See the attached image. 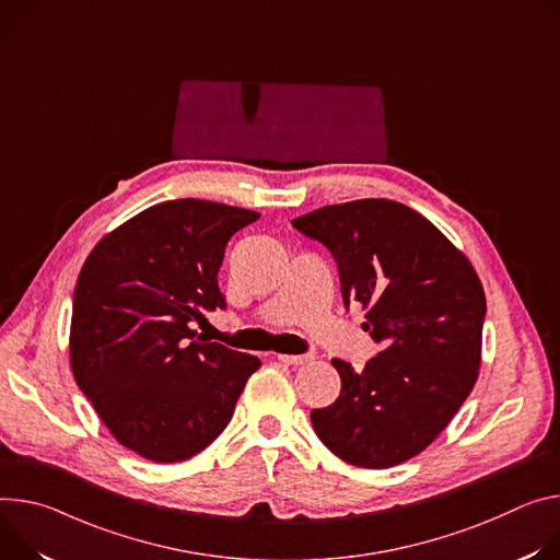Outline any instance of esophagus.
<instances>
[{
  "label": "esophagus",
  "instance_id": "1",
  "mask_svg": "<svg viewBox=\"0 0 560 560\" xmlns=\"http://www.w3.org/2000/svg\"><path fill=\"white\" fill-rule=\"evenodd\" d=\"M314 353H298V355H289V353H282V355H278V360L280 362H284V364H308V362H314Z\"/></svg>",
  "mask_w": 560,
  "mask_h": 560
}]
</instances>
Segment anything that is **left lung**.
<instances>
[{
    "label": "left lung",
    "mask_w": 560,
    "mask_h": 560,
    "mask_svg": "<svg viewBox=\"0 0 560 560\" xmlns=\"http://www.w3.org/2000/svg\"><path fill=\"white\" fill-rule=\"evenodd\" d=\"M329 248L342 302L366 306L383 345L355 371L334 360L342 387L312 411L318 439L342 460L383 469L420 454L467 400L480 366L482 284L427 218L394 200L323 207L291 222Z\"/></svg>",
    "instance_id": "obj_1"
}]
</instances>
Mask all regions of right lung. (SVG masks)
I'll return each mask as SVG.
<instances>
[{
  "label": "right lung",
  "instance_id": "obj_1",
  "mask_svg": "<svg viewBox=\"0 0 560 560\" xmlns=\"http://www.w3.org/2000/svg\"><path fill=\"white\" fill-rule=\"evenodd\" d=\"M260 218L207 200L155 205L86 258L71 320V366L113 436L142 458L179 463L209 447L260 366L194 331L226 308V242Z\"/></svg>",
  "mask_w": 560,
  "mask_h": 560
}]
</instances>
